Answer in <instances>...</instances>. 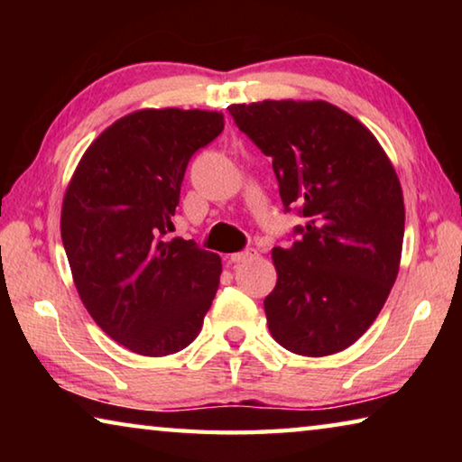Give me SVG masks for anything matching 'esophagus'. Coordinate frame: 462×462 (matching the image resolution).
<instances>
[{"instance_id": "obj_1", "label": "esophagus", "mask_w": 462, "mask_h": 462, "mask_svg": "<svg viewBox=\"0 0 462 462\" xmlns=\"http://www.w3.org/2000/svg\"><path fill=\"white\" fill-rule=\"evenodd\" d=\"M256 254H259V253H256V248H245V250H240V253L230 254V261L232 263H246L250 259H254Z\"/></svg>"}]
</instances>
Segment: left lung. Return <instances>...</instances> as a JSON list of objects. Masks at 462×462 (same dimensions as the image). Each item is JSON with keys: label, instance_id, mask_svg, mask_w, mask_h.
<instances>
[{"label": "left lung", "instance_id": "8db88e82", "mask_svg": "<svg viewBox=\"0 0 462 462\" xmlns=\"http://www.w3.org/2000/svg\"><path fill=\"white\" fill-rule=\"evenodd\" d=\"M273 159L295 226L273 248L277 285L264 300L271 336L303 356L340 353L369 330L400 271L403 193L369 130L328 101L264 99L228 107Z\"/></svg>", "mask_w": 462, "mask_h": 462}]
</instances>
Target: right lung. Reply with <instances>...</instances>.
Wrapping results in <instances>:
<instances>
[{
	"label": "right lung",
	"instance_id": "1",
	"mask_svg": "<svg viewBox=\"0 0 462 462\" xmlns=\"http://www.w3.org/2000/svg\"><path fill=\"white\" fill-rule=\"evenodd\" d=\"M222 130L217 112L140 109L101 132L67 187L60 236L75 287L132 353H179L212 306L220 256L167 234L191 156Z\"/></svg>",
	"mask_w": 462,
	"mask_h": 462
}]
</instances>
